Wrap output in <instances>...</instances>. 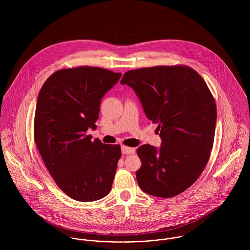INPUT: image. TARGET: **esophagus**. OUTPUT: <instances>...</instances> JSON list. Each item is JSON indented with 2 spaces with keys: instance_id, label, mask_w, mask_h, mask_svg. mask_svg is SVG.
<instances>
[{
  "instance_id": "esophagus-1",
  "label": "esophagus",
  "mask_w": 250,
  "mask_h": 250,
  "mask_svg": "<svg viewBox=\"0 0 250 250\" xmlns=\"http://www.w3.org/2000/svg\"><path fill=\"white\" fill-rule=\"evenodd\" d=\"M121 151H122L123 154H135L136 149H135V148H132V147H128V146L123 145V146L121 147Z\"/></svg>"
}]
</instances>
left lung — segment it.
Instances as JSON below:
<instances>
[{"label": "left lung", "mask_w": 250, "mask_h": 250, "mask_svg": "<svg viewBox=\"0 0 250 250\" xmlns=\"http://www.w3.org/2000/svg\"><path fill=\"white\" fill-rule=\"evenodd\" d=\"M120 83L135 90L162 139L159 149L144 144L137 150L139 186L158 197L178 195L199 178L214 145L216 106L207 83L181 64L130 70Z\"/></svg>", "instance_id": "obj_1"}]
</instances>
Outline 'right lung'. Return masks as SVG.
Segmentation results:
<instances>
[{
  "instance_id": "obj_1",
  "label": "right lung",
  "mask_w": 250,
  "mask_h": 250,
  "mask_svg": "<svg viewBox=\"0 0 250 250\" xmlns=\"http://www.w3.org/2000/svg\"><path fill=\"white\" fill-rule=\"evenodd\" d=\"M121 73L78 66L53 73L37 98L34 137L58 187L72 199L90 202L108 194L121 157L119 144L91 141L102 97Z\"/></svg>"
}]
</instances>
